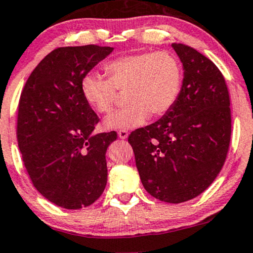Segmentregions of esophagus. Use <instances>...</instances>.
<instances>
[{
  "instance_id": "1",
  "label": "esophagus",
  "mask_w": 253,
  "mask_h": 253,
  "mask_svg": "<svg viewBox=\"0 0 253 253\" xmlns=\"http://www.w3.org/2000/svg\"><path fill=\"white\" fill-rule=\"evenodd\" d=\"M118 136L123 140L127 139V137H128V132H127V130H119V132H118Z\"/></svg>"
}]
</instances>
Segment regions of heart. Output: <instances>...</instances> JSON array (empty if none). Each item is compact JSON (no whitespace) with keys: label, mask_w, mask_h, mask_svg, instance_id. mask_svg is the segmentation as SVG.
<instances>
[{"label":"heart","mask_w":253,"mask_h":253,"mask_svg":"<svg viewBox=\"0 0 253 253\" xmlns=\"http://www.w3.org/2000/svg\"><path fill=\"white\" fill-rule=\"evenodd\" d=\"M104 78L97 72L83 77V98L94 111L108 114L114 110L118 91L126 93L129 105L105 120L108 129H130L146 124L150 116L162 117L180 97L183 70L176 57L166 51L140 52L105 64Z\"/></svg>","instance_id":"obj_1"}]
</instances>
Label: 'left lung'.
Wrapping results in <instances>:
<instances>
[{"label": "left lung", "instance_id": "8db88e82", "mask_svg": "<svg viewBox=\"0 0 253 253\" xmlns=\"http://www.w3.org/2000/svg\"><path fill=\"white\" fill-rule=\"evenodd\" d=\"M183 65L176 104L156 123L129 134L128 142L145 189L167 203L195 198L224 165L231 137L225 79L209 58L172 43Z\"/></svg>", "mask_w": 253, "mask_h": 253}]
</instances>
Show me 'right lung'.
Returning a JSON list of instances; mask_svg holds the SVG:
<instances>
[{
	"label": "right lung",
	"mask_w": 253,
	"mask_h": 253,
	"mask_svg": "<svg viewBox=\"0 0 253 253\" xmlns=\"http://www.w3.org/2000/svg\"><path fill=\"white\" fill-rule=\"evenodd\" d=\"M112 51L93 44L51 51L21 93L17 141L25 169L34 187L65 209L91 206L106 187V150L118 135L92 134L99 118L81 82Z\"/></svg>",
	"instance_id": "right-lung-1"
}]
</instances>
